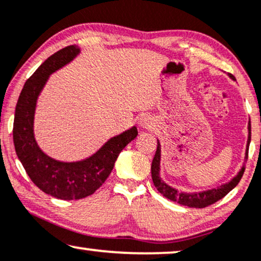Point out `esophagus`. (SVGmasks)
I'll use <instances>...</instances> for the list:
<instances>
[{"mask_svg":"<svg viewBox=\"0 0 261 261\" xmlns=\"http://www.w3.org/2000/svg\"><path fill=\"white\" fill-rule=\"evenodd\" d=\"M154 119H152L150 116H148V114H142V116L138 118V126L141 127L148 128L154 126Z\"/></svg>","mask_w":261,"mask_h":261,"instance_id":"esophagus-1","label":"esophagus"}]
</instances>
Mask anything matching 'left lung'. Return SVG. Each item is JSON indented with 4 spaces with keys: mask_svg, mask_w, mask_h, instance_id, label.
<instances>
[{
    "mask_svg": "<svg viewBox=\"0 0 261 261\" xmlns=\"http://www.w3.org/2000/svg\"><path fill=\"white\" fill-rule=\"evenodd\" d=\"M229 77L234 80V76L229 74ZM248 138H247V145H246V152H245V161L242 165L241 169L238 172L234 178L230 181L223 184V185L216 187V189H210L205 191H200V192H181L178 191V189L169 186L168 184H166L160 176V162H161V144L158 140V149H156L155 156L152 159L151 163V178L152 182L160 193L163 197L168 198L169 200L176 201L180 205H185L189 207H197V209H201V207H206L211 205V204L216 203L217 200H220L223 198L225 194H228L234 187L238 185L240 180H241L242 175L245 172V163L248 159V148L249 143H251V120L248 121Z\"/></svg>",
    "mask_w": 261,
    "mask_h": 261,
    "instance_id": "left-lung-1",
    "label": "left lung"
}]
</instances>
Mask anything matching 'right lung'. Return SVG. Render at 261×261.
I'll return each mask as SVG.
<instances>
[{
    "label": "right lung",
    "instance_id": "right-lung-1",
    "mask_svg": "<svg viewBox=\"0 0 261 261\" xmlns=\"http://www.w3.org/2000/svg\"><path fill=\"white\" fill-rule=\"evenodd\" d=\"M80 51L70 45L50 56L26 81L14 117V147L26 173L43 192L63 200L82 199L94 193L109 178L120 151L138 134L136 126L130 127L110 138L89 158L75 162L58 161L39 148L33 133L38 96L52 72L70 63Z\"/></svg>",
    "mask_w": 261,
    "mask_h": 261
}]
</instances>
